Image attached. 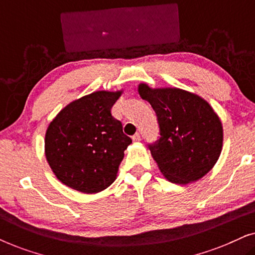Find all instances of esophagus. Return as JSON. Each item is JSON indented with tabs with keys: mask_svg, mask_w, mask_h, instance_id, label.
<instances>
[{
	"mask_svg": "<svg viewBox=\"0 0 255 255\" xmlns=\"http://www.w3.org/2000/svg\"><path fill=\"white\" fill-rule=\"evenodd\" d=\"M132 139H133V140H135V141H138V140H140V139H141V135H140V133H139V132H137V133H135L133 137H132Z\"/></svg>",
	"mask_w": 255,
	"mask_h": 255,
	"instance_id": "1",
	"label": "esophagus"
}]
</instances>
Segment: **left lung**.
<instances>
[{"label": "left lung", "instance_id": "8db88e82", "mask_svg": "<svg viewBox=\"0 0 255 255\" xmlns=\"http://www.w3.org/2000/svg\"><path fill=\"white\" fill-rule=\"evenodd\" d=\"M141 99L155 111L159 137L147 144L170 182L187 184L203 177L222 152L223 128L207 101L177 88L139 86Z\"/></svg>", "mask_w": 255, "mask_h": 255}]
</instances>
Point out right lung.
Returning a JSON list of instances; mask_svg holds the SVG:
<instances>
[{"label": "right lung", "instance_id": "add662e5", "mask_svg": "<svg viewBox=\"0 0 255 255\" xmlns=\"http://www.w3.org/2000/svg\"><path fill=\"white\" fill-rule=\"evenodd\" d=\"M121 92L101 90L69 103L51 122L45 155L55 176L73 189L94 194L116 179L132 139L111 115Z\"/></svg>", "mask_w": 255, "mask_h": 255}]
</instances>
